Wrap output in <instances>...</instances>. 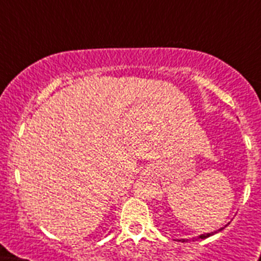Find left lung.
<instances>
[{
	"label": "left lung",
	"instance_id": "1",
	"mask_svg": "<svg viewBox=\"0 0 261 261\" xmlns=\"http://www.w3.org/2000/svg\"><path fill=\"white\" fill-rule=\"evenodd\" d=\"M226 226V225H225ZM223 230V227H221V229H218V230H214V231H212V232H205V234H201V235H197V237H193V238H191V239H175V241H177V242H188V241H192V242H195V241H199V239H205V238H209V237H212V235H214V234H217V232H220V231H222Z\"/></svg>",
	"mask_w": 261,
	"mask_h": 261
}]
</instances>
